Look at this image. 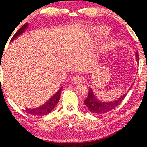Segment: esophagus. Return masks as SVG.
<instances>
[{"label":"esophagus","instance_id":"esophagus-1","mask_svg":"<svg viewBox=\"0 0 147 147\" xmlns=\"http://www.w3.org/2000/svg\"><path fill=\"white\" fill-rule=\"evenodd\" d=\"M83 80V78L82 76H80V75H75L72 79V82L73 84H78L81 82Z\"/></svg>","mask_w":147,"mask_h":147}]
</instances>
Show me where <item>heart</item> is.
Masks as SVG:
<instances>
[{
	"label": "heart",
	"mask_w": 147,
	"mask_h": 147,
	"mask_svg": "<svg viewBox=\"0 0 147 147\" xmlns=\"http://www.w3.org/2000/svg\"><path fill=\"white\" fill-rule=\"evenodd\" d=\"M109 32V29L107 27H105V26H103V27H96L95 29H94V34L95 35L96 37H98V38H101V37H103L106 36ZM113 44V42L111 41H107L105 44H103V49H108L109 47L111 46Z\"/></svg>",
	"instance_id": "obj_1"
}]
</instances>
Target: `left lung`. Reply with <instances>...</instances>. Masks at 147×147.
I'll use <instances>...</instances> for the list:
<instances>
[{
  "label": "left lung",
  "instance_id": "left-lung-1",
  "mask_svg": "<svg viewBox=\"0 0 147 147\" xmlns=\"http://www.w3.org/2000/svg\"><path fill=\"white\" fill-rule=\"evenodd\" d=\"M136 59H137V62L139 61L138 52L136 53ZM125 96L126 94H124L123 96L118 98V100L111 102H103L98 99L94 95L92 89L89 88V92L88 94L87 98L84 100V104L86 105V107L88 108V109L91 113H93L95 114H103L109 112V111L117 107L123 101V100H124Z\"/></svg>",
  "mask_w": 147,
  "mask_h": 147
}]
</instances>
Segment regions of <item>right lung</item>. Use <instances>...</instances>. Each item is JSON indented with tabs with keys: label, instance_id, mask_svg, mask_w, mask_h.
Segmentation results:
<instances>
[{
	"label": "right lung",
	"instance_id": "right-lung-1",
	"mask_svg": "<svg viewBox=\"0 0 147 147\" xmlns=\"http://www.w3.org/2000/svg\"><path fill=\"white\" fill-rule=\"evenodd\" d=\"M27 26H28V24L27 23H25L22 27H21L16 33L14 34V36H12L11 38V41H13L16 37L22 34L23 32L25 31V29L27 28ZM62 90V88L59 89L58 92H56L50 99L46 103H44L43 106H40L38 108H36V109H27L26 108L24 109V112L30 114V115H36V116H38V115H47L48 113H49L50 112H51L52 110L55 108V106H56L57 103H58L60 100V97H61V92Z\"/></svg>",
	"mask_w": 147,
	"mask_h": 147
}]
</instances>
